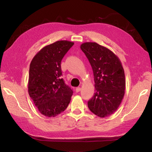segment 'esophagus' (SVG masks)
Instances as JSON below:
<instances>
[{
    "mask_svg": "<svg viewBox=\"0 0 152 152\" xmlns=\"http://www.w3.org/2000/svg\"><path fill=\"white\" fill-rule=\"evenodd\" d=\"M80 90H81V88H80V87H77V88H76V89H75V90H76V92H80Z\"/></svg>",
    "mask_w": 152,
    "mask_h": 152,
    "instance_id": "obj_1",
    "label": "esophagus"
}]
</instances>
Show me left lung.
I'll use <instances>...</instances> for the list:
<instances>
[{"label":"left lung","mask_w":152,"mask_h":152,"mask_svg":"<svg viewBox=\"0 0 152 152\" xmlns=\"http://www.w3.org/2000/svg\"><path fill=\"white\" fill-rule=\"evenodd\" d=\"M80 49L92 66L95 82V93L88 107L97 116H109L118 109L124 96L126 80L122 63L110 50L97 43H84Z\"/></svg>","instance_id":"left-lung-1"}]
</instances>
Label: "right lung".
I'll list each match as a JSON object with an SVG mask.
<instances>
[{
  "instance_id": "right-lung-1",
  "label": "right lung",
  "mask_w": 152,
  "mask_h": 152,
  "mask_svg": "<svg viewBox=\"0 0 152 152\" xmlns=\"http://www.w3.org/2000/svg\"><path fill=\"white\" fill-rule=\"evenodd\" d=\"M74 45L61 40L47 45L36 54L30 65L28 91L40 113L54 117L66 110L73 90L66 85L61 69L63 57Z\"/></svg>"
}]
</instances>
